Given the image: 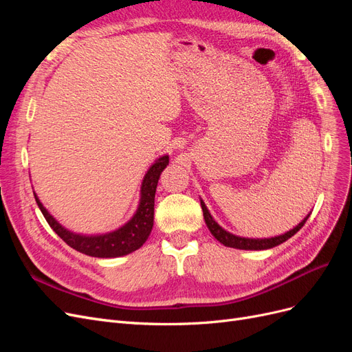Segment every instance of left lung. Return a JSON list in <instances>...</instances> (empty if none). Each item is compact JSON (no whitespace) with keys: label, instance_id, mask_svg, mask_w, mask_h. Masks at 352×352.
<instances>
[{"label":"left lung","instance_id":"left-lung-1","mask_svg":"<svg viewBox=\"0 0 352 352\" xmlns=\"http://www.w3.org/2000/svg\"><path fill=\"white\" fill-rule=\"evenodd\" d=\"M201 208H202V214H204V220H206V225L208 228V230L211 232V235L214 236L219 242H221L225 247H230V248H236V250H254V251H261V250H269V248H273V247H278V245L283 243L285 241H287L289 238H292L295 233L300 230L304 223L307 221V219L310 217V214H308L301 223H298V225L291 229L289 232L283 233V235H279V236H274V238H242V236H236L233 235V233L228 232L223 229L219 223L212 219V216L210 214L208 208L206 207L204 201L201 199Z\"/></svg>","mask_w":352,"mask_h":352}]
</instances>
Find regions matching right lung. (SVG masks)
Here are the masks:
<instances>
[{
  "mask_svg": "<svg viewBox=\"0 0 352 352\" xmlns=\"http://www.w3.org/2000/svg\"><path fill=\"white\" fill-rule=\"evenodd\" d=\"M168 164V155H163L155 160V163L148 168L144 176L141 186V199L133 217L124 223L119 229H116L102 235H80L63 228L60 223L52 217L48 210L42 206L39 198L35 195L36 204L44 214L51 229L65 241L69 247L82 254L98 258H114L127 255L138 248H141L148 239L154 225V198L160 175Z\"/></svg>",
  "mask_w": 352,
  "mask_h": 352,
  "instance_id": "1",
  "label": "right lung"
}]
</instances>
